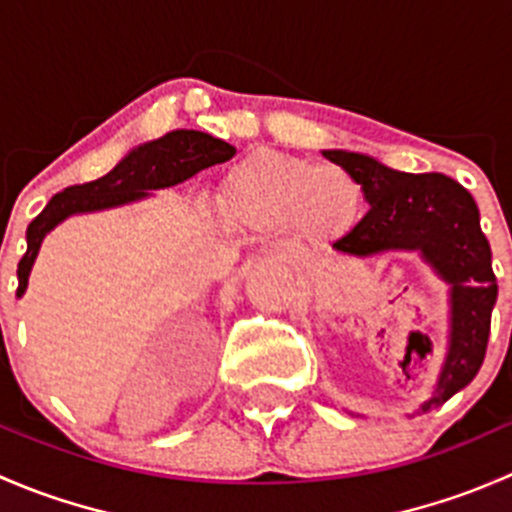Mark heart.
Segmentation results:
<instances>
[{"mask_svg": "<svg viewBox=\"0 0 512 512\" xmlns=\"http://www.w3.org/2000/svg\"><path fill=\"white\" fill-rule=\"evenodd\" d=\"M364 190L349 170L277 151H255L232 165L220 185L227 223L250 232L294 225L317 240L347 235L356 225Z\"/></svg>", "mask_w": 512, "mask_h": 512, "instance_id": "heart-1", "label": "heart"}]
</instances>
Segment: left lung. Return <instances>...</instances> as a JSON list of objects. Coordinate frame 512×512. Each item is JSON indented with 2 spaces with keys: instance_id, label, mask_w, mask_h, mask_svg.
<instances>
[{
  "instance_id": "obj_1",
  "label": "left lung",
  "mask_w": 512,
  "mask_h": 512,
  "mask_svg": "<svg viewBox=\"0 0 512 512\" xmlns=\"http://www.w3.org/2000/svg\"><path fill=\"white\" fill-rule=\"evenodd\" d=\"M324 156L359 180L369 203V213L334 242V250L352 257L416 250L451 285L448 354L436 391L421 404V411H431L476 379L488 347L498 282L476 200L443 173H401L349 151H324Z\"/></svg>"
}]
</instances>
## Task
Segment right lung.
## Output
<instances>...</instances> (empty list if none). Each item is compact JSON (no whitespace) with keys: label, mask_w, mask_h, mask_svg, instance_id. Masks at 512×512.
<instances>
[{"label":"right lung","mask_w":512,"mask_h":512,"mask_svg":"<svg viewBox=\"0 0 512 512\" xmlns=\"http://www.w3.org/2000/svg\"><path fill=\"white\" fill-rule=\"evenodd\" d=\"M235 156V148L220 138L203 131H170L163 138L133 148L111 173L91 183L71 185L46 203V208L27 227V252L19 260L17 297L27 289L29 272L39 255L41 240L54 230L61 220L76 213H96V210L118 208L148 198V190L170 188L193 178L203 168L225 163Z\"/></svg>","instance_id":"obj_1"}]
</instances>
